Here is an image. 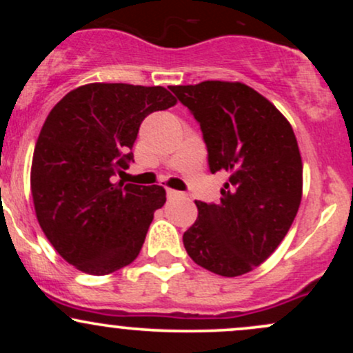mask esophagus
Instances as JSON below:
<instances>
[{
  "label": "esophagus",
  "instance_id": "34e87169",
  "mask_svg": "<svg viewBox=\"0 0 353 353\" xmlns=\"http://www.w3.org/2000/svg\"><path fill=\"white\" fill-rule=\"evenodd\" d=\"M165 196H168V199L171 201V199H176V197H179L181 192H177V190H174V189H168L165 190Z\"/></svg>",
  "mask_w": 353,
  "mask_h": 353
}]
</instances>
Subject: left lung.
Wrapping results in <instances>:
<instances>
[{
	"label": "left lung",
	"mask_w": 353,
	"mask_h": 353,
	"mask_svg": "<svg viewBox=\"0 0 353 353\" xmlns=\"http://www.w3.org/2000/svg\"><path fill=\"white\" fill-rule=\"evenodd\" d=\"M201 125L210 172L229 174L221 202L196 201L182 236L197 265L237 277L261 265L289 232L302 199V159L292 125L242 83L169 88Z\"/></svg>",
	"instance_id": "8db88e82"
}]
</instances>
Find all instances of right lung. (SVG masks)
<instances>
[{
    "instance_id": "obj_1",
    "label": "right lung",
    "mask_w": 353,
    "mask_h": 353,
    "mask_svg": "<svg viewBox=\"0 0 353 353\" xmlns=\"http://www.w3.org/2000/svg\"><path fill=\"white\" fill-rule=\"evenodd\" d=\"M174 104L161 86L91 83L48 114L33 154L31 194L44 236L76 269L106 275L139 255L165 190L116 182V174L134 163L144 117Z\"/></svg>"
}]
</instances>
